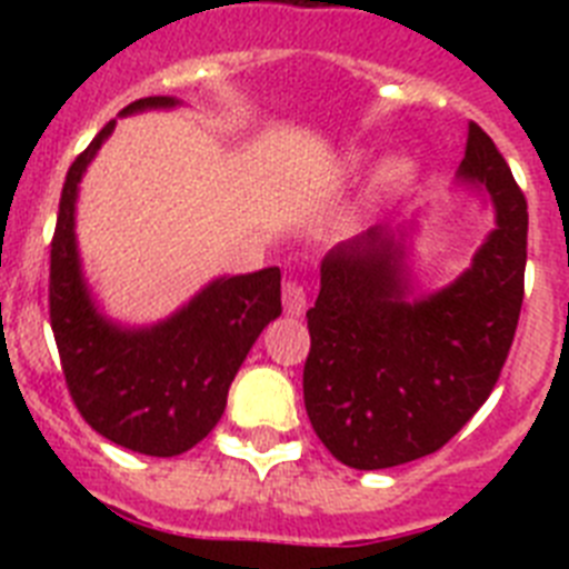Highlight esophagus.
Listing matches in <instances>:
<instances>
[{"instance_id": "1", "label": "esophagus", "mask_w": 569, "mask_h": 569, "mask_svg": "<svg viewBox=\"0 0 569 569\" xmlns=\"http://www.w3.org/2000/svg\"><path fill=\"white\" fill-rule=\"evenodd\" d=\"M284 313L288 316H301L305 310H308V290H305V284L296 279H288L284 281Z\"/></svg>"}]
</instances>
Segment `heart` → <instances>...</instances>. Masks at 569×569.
Listing matches in <instances>:
<instances>
[{
  "instance_id": "heart-1",
  "label": "heart",
  "mask_w": 569,
  "mask_h": 569,
  "mask_svg": "<svg viewBox=\"0 0 569 569\" xmlns=\"http://www.w3.org/2000/svg\"><path fill=\"white\" fill-rule=\"evenodd\" d=\"M399 176H401V170H396V173H393V179H399Z\"/></svg>"
}]
</instances>
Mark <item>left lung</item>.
<instances>
[{"label": "left lung", "mask_w": 569, "mask_h": 569, "mask_svg": "<svg viewBox=\"0 0 569 569\" xmlns=\"http://www.w3.org/2000/svg\"><path fill=\"white\" fill-rule=\"evenodd\" d=\"M459 176L487 188L496 230L453 284L410 299L405 244L381 228L321 261L301 387L321 445L356 470L441 450L485 405L510 353L525 299L527 199L476 122Z\"/></svg>", "instance_id": "left-lung-1"}]
</instances>
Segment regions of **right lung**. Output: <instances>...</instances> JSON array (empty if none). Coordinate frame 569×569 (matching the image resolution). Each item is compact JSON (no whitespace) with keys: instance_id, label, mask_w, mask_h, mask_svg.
<instances>
[{"instance_id":"right-lung-1","label":"right lung","mask_w":569,"mask_h":569,"mask_svg":"<svg viewBox=\"0 0 569 569\" xmlns=\"http://www.w3.org/2000/svg\"><path fill=\"white\" fill-rule=\"evenodd\" d=\"M173 104L170 97H148L122 116ZM113 124L99 130L64 176L50 241V328L82 419L113 445L168 459L199 445L222 419L241 361L281 313V273L222 276L153 328L130 330L104 319L84 284L73 213L84 168Z\"/></svg>"}]
</instances>
